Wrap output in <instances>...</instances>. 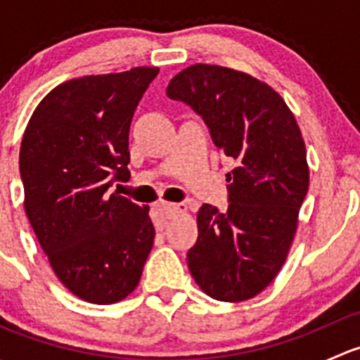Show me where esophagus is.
Instances as JSON below:
<instances>
[{
	"label": "esophagus",
	"mask_w": 360,
	"mask_h": 360,
	"mask_svg": "<svg viewBox=\"0 0 360 360\" xmlns=\"http://www.w3.org/2000/svg\"><path fill=\"white\" fill-rule=\"evenodd\" d=\"M157 212L160 216L163 217V219H170V217H174L176 214H181V212H188V205L186 203H169V202H160L157 203Z\"/></svg>",
	"instance_id": "esophagus-1"
}]
</instances>
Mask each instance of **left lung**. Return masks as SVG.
<instances>
[{
  "label": "left lung",
  "mask_w": 360,
  "mask_h": 360,
  "mask_svg": "<svg viewBox=\"0 0 360 360\" xmlns=\"http://www.w3.org/2000/svg\"><path fill=\"white\" fill-rule=\"evenodd\" d=\"M167 96L198 112L237 163L226 174L228 210H198L188 266L214 300H250L277 277L296 235L310 183L300 125L268 83L230 68L193 64L170 79Z\"/></svg>",
  "instance_id": "left-lung-1"
}]
</instances>
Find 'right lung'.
Instances as JSON below:
<instances>
[{"mask_svg":"<svg viewBox=\"0 0 360 360\" xmlns=\"http://www.w3.org/2000/svg\"><path fill=\"white\" fill-rule=\"evenodd\" d=\"M158 68L90 75L50 90L20 144L24 209L60 284L111 304L137 288L151 252L150 207L108 188L129 181L134 111Z\"/></svg>","mask_w":360,"mask_h":360,"instance_id":"obj_1","label":"right lung"}]
</instances>
